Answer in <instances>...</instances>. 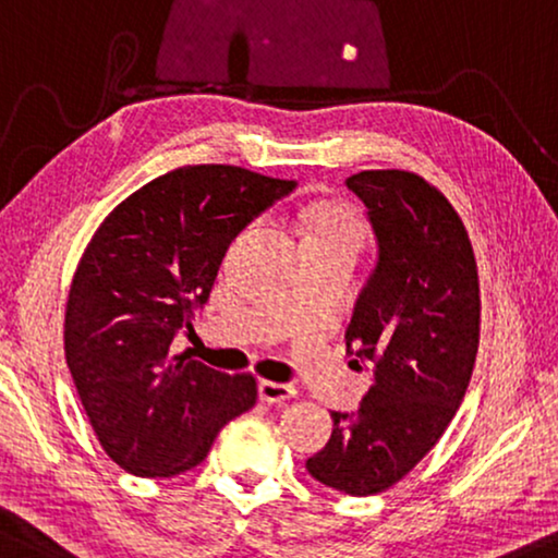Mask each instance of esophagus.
I'll list each match as a JSON object with an SVG mask.
<instances>
[{
  "instance_id": "34e87169",
  "label": "esophagus",
  "mask_w": 558,
  "mask_h": 558,
  "mask_svg": "<svg viewBox=\"0 0 558 558\" xmlns=\"http://www.w3.org/2000/svg\"><path fill=\"white\" fill-rule=\"evenodd\" d=\"M295 398V388L293 385H286V383H270V380H263L259 383V400L263 403H286V400Z\"/></svg>"
}]
</instances>
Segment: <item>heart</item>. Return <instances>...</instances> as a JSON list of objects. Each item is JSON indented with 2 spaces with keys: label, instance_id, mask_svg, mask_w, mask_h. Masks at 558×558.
I'll return each instance as SVG.
<instances>
[{
  "label": "heart",
  "instance_id": "b5f03b06",
  "mask_svg": "<svg viewBox=\"0 0 558 558\" xmlns=\"http://www.w3.org/2000/svg\"><path fill=\"white\" fill-rule=\"evenodd\" d=\"M311 240L344 242L360 247V242L365 240V221L349 206H329V209H322L314 217V229H311L308 242Z\"/></svg>",
  "mask_w": 558,
  "mask_h": 558
}]
</instances>
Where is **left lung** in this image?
I'll return each mask as SVG.
<instances>
[{"label": "left lung", "instance_id": "left-lung-1", "mask_svg": "<svg viewBox=\"0 0 558 558\" xmlns=\"http://www.w3.org/2000/svg\"><path fill=\"white\" fill-rule=\"evenodd\" d=\"M377 265L354 303L347 352L373 369L356 413L306 462L311 477L367 497L403 480L462 405L480 347V278L470 234L441 191L408 170H362Z\"/></svg>", "mask_w": 558, "mask_h": 558}]
</instances>
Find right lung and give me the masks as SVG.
I'll return each mask as SVG.
<instances>
[{"instance_id": "obj_1", "label": "right lung", "mask_w": 558, "mask_h": 558, "mask_svg": "<svg viewBox=\"0 0 558 558\" xmlns=\"http://www.w3.org/2000/svg\"><path fill=\"white\" fill-rule=\"evenodd\" d=\"M295 181L236 166H185L145 183L101 221L65 303V362L94 434L135 477L202 464L229 421L257 403L252 375L175 354L209 301L229 244Z\"/></svg>"}]
</instances>
